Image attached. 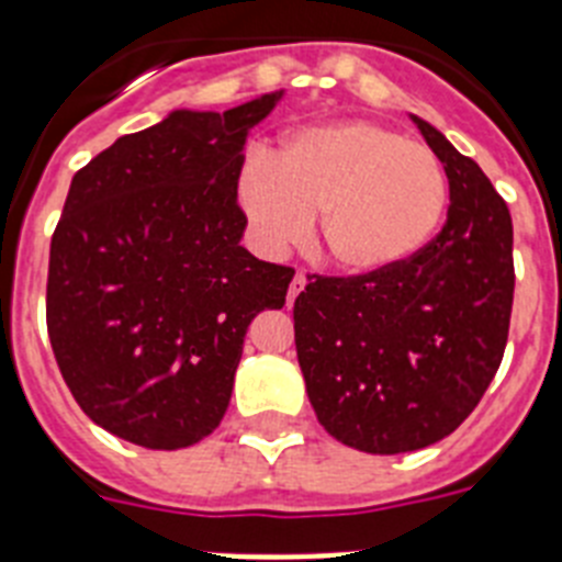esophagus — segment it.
I'll return each instance as SVG.
<instances>
[{"label": "esophagus", "instance_id": "obj_1", "mask_svg": "<svg viewBox=\"0 0 562 562\" xmlns=\"http://www.w3.org/2000/svg\"><path fill=\"white\" fill-rule=\"evenodd\" d=\"M306 286V276L304 272H295V278H292V284H290V292H286V306L295 304V297L304 292Z\"/></svg>", "mask_w": 562, "mask_h": 562}]
</instances>
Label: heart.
<instances>
[{
	"instance_id": "1",
	"label": "heart",
	"mask_w": 562,
	"mask_h": 562,
	"mask_svg": "<svg viewBox=\"0 0 562 562\" xmlns=\"http://www.w3.org/2000/svg\"><path fill=\"white\" fill-rule=\"evenodd\" d=\"M238 207L267 252L310 236L321 216L326 258L346 276H380L428 245L448 205V177L428 146L371 121L297 128L272 166L250 160Z\"/></svg>"
}]
</instances>
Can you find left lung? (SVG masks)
<instances>
[{
  "mask_svg": "<svg viewBox=\"0 0 562 562\" xmlns=\"http://www.w3.org/2000/svg\"><path fill=\"white\" fill-rule=\"evenodd\" d=\"M450 186L448 222L408 265L312 278L295 349L326 434L374 456L453 434L501 366L513 315V216L479 162L411 114Z\"/></svg>",
  "mask_w": 562,
  "mask_h": 562,
  "instance_id": "obj_1",
  "label": "left lung"
}]
</instances>
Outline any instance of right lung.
Segmentation results:
<instances>
[{
    "mask_svg": "<svg viewBox=\"0 0 562 562\" xmlns=\"http://www.w3.org/2000/svg\"><path fill=\"white\" fill-rule=\"evenodd\" d=\"M284 98L173 109L72 177L49 245L47 331L89 419L148 450L191 448L231 405L247 326L295 276L241 247L252 126Z\"/></svg>",
    "mask_w": 562,
    "mask_h": 562,
    "instance_id": "1",
    "label": "right lung"
}]
</instances>
